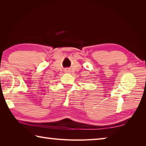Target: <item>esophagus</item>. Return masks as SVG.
<instances>
[{"mask_svg": "<svg viewBox=\"0 0 146 146\" xmlns=\"http://www.w3.org/2000/svg\"><path fill=\"white\" fill-rule=\"evenodd\" d=\"M66 71V72H68V71Z\"/></svg>", "mask_w": 146, "mask_h": 146, "instance_id": "esophagus-1", "label": "esophagus"}]
</instances>
